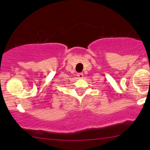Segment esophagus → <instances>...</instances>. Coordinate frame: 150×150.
Returning <instances> with one entry per match:
<instances>
[{
  "label": "esophagus",
  "mask_w": 150,
  "mask_h": 150,
  "mask_svg": "<svg viewBox=\"0 0 150 150\" xmlns=\"http://www.w3.org/2000/svg\"><path fill=\"white\" fill-rule=\"evenodd\" d=\"M78 77H79V79H83V73H79L78 74Z\"/></svg>",
  "instance_id": "esophagus-1"
}]
</instances>
